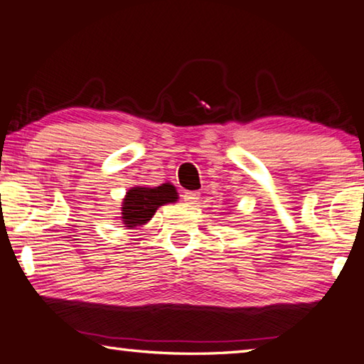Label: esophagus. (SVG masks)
Here are the masks:
<instances>
[{"label":"esophagus","instance_id":"34e87169","mask_svg":"<svg viewBox=\"0 0 364 364\" xmlns=\"http://www.w3.org/2000/svg\"><path fill=\"white\" fill-rule=\"evenodd\" d=\"M183 199L189 202V204H194L199 199V193H196V191H186V193L183 194Z\"/></svg>","mask_w":364,"mask_h":364}]
</instances>
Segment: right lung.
Returning <instances> with one entry per match:
<instances>
[{"label":"right lung","mask_w":364,"mask_h":364,"mask_svg":"<svg viewBox=\"0 0 364 364\" xmlns=\"http://www.w3.org/2000/svg\"><path fill=\"white\" fill-rule=\"evenodd\" d=\"M178 200V193L173 184L164 183L156 188L136 186L128 189L122 204V220L128 230L141 226L149 221L160 205Z\"/></svg>","instance_id":"right-lung-1"}]
</instances>
